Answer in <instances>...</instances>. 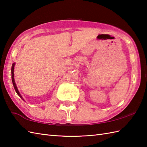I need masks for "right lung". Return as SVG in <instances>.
<instances>
[{
	"mask_svg": "<svg viewBox=\"0 0 147 147\" xmlns=\"http://www.w3.org/2000/svg\"><path fill=\"white\" fill-rule=\"evenodd\" d=\"M15 63H13V64H12V68H11V77H12V84H13V86H14V89H15V90H16V93L18 94V95L21 97V98L22 99V100H24V99L22 98V96L20 94V93H19V90H18V87H17V86H16V82H15V80H14V65H15Z\"/></svg>",
	"mask_w": 147,
	"mask_h": 147,
	"instance_id": "add662e5",
	"label": "right lung"
}]
</instances>
